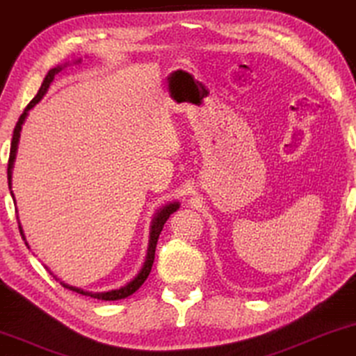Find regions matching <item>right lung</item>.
<instances>
[{
    "label": "right lung",
    "instance_id": "obj_1",
    "mask_svg": "<svg viewBox=\"0 0 356 356\" xmlns=\"http://www.w3.org/2000/svg\"><path fill=\"white\" fill-rule=\"evenodd\" d=\"M61 68H51L49 73H47L44 83H42V86L39 89V92L35 94V97L32 99V101L27 104L26 111L22 112V115L19 117V120L16 123V127H14V131H13V140H11V149H9V159H8V182L9 186H11V169H13V163H14V158H16V149H17V141H19V135H21V127H22V122L26 120V115H27V111L32 108L35 106L37 102L40 101L42 97H44V94L47 92V89H49L50 83L54 81L55 74L58 73ZM11 188V187H9ZM179 208V203L174 202V203H169V205H165L161 208L158 211V215L154 216L153 220V226H151V239H149V248H148V257H146V262L143 265V268H141V272L136 275V277L131 280L130 283H127L125 286L118 288V290H112V291H106V293H88V291H83L79 290V288H74V286H68L65 285V283H61L65 288H68V290H73L76 293H79V295H84V296H91V298H96V300H104V301H117V300H123V298L134 295V293L138 290V288L143 285L146 278H148V275L151 272V267H153V262H154V252H156V244H158V238L161 234V231H163V226L164 222L168 221V218L172 215V213L177 210ZM19 231H21L22 234V227L19 226ZM24 236V234H22Z\"/></svg>",
    "mask_w": 356,
    "mask_h": 356
}]
</instances>
